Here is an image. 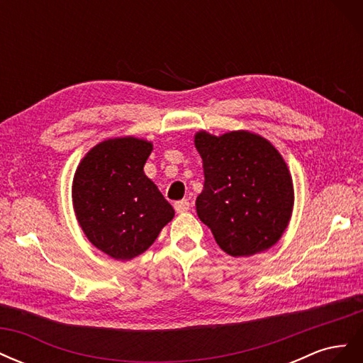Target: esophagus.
<instances>
[{
	"label": "esophagus",
	"mask_w": 363,
	"mask_h": 363,
	"mask_svg": "<svg viewBox=\"0 0 363 363\" xmlns=\"http://www.w3.org/2000/svg\"><path fill=\"white\" fill-rule=\"evenodd\" d=\"M174 208H175V212H177V213H184V212H188L189 208H191V203L188 200L175 201L174 203Z\"/></svg>",
	"instance_id": "obj_1"
}]
</instances>
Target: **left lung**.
<instances>
[{
  "mask_svg": "<svg viewBox=\"0 0 363 363\" xmlns=\"http://www.w3.org/2000/svg\"><path fill=\"white\" fill-rule=\"evenodd\" d=\"M204 188L196 213L216 244L233 257L252 256L279 242L294 207L286 162L269 140L247 130L195 135Z\"/></svg>",
  "mask_w": 363,
  "mask_h": 363,
  "instance_id": "1",
  "label": "left lung"
}]
</instances>
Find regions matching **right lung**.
<instances>
[{"label": "right lung", "mask_w": 363, "mask_h": 363, "mask_svg": "<svg viewBox=\"0 0 363 363\" xmlns=\"http://www.w3.org/2000/svg\"><path fill=\"white\" fill-rule=\"evenodd\" d=\"M152 144L133 136L100 142L82 159L72 182L77 221L89 242L116 260L147 251L174 218L144 172Z\"/></svg>", "instance_id": "right-lung-1"}]
</instances>
